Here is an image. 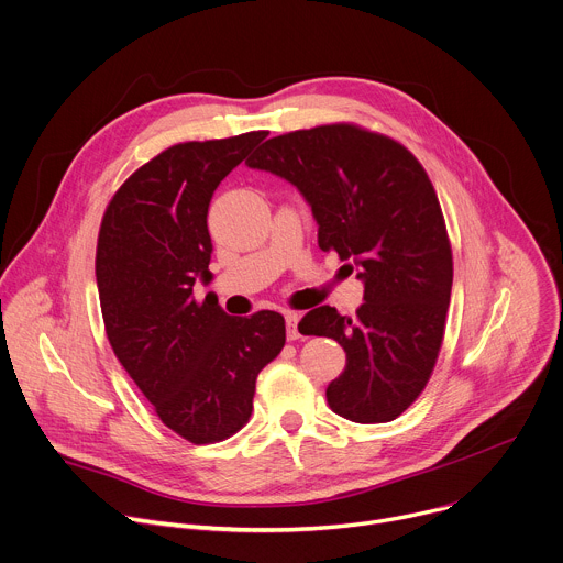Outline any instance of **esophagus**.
I'll use <instances>...</instances> for the list:
<instances>
[{
	"instance_id": "obj_1",
	"label": "esophagus",
	"mask_w": 563,
	"mask_h": 563,
	"mask_svg": "<svg viewBox=\"0 0 563 563\" xmlns=\"http://www.w3.org/2000/svg\"><path fill=\"white\" fill-rule=\"evenodd\" d=\"M298 321H300V314H296V312H287V314H285V328H287V339H289V341H294V339L300 336V332H298Z\"/></svg>"
}]
</instances>
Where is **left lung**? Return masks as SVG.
<instances>
[{"label": "left lung", "mask_w": 563, "mask_h": 563, "mask_svg": "<svg viewBox=\"0 0 563 563\" xmlns=\"http://www.w3.org/2000/svg\"><path fill=\"white\" fill-rule=\"evenodd\" d=\"M246 166L296 186L319 224V246L364 283L354 319L321 305L298 323L300 334L334 339L345 352L325 390L330 408L360 424L395 420L431 377L453 283L424 168L397 141L345 123L274 136Z\"/></svg>", "instance_id": "left-lung-1"}]
</instances>
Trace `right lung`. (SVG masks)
Wrapping results in <instances>:
<instances>
[{
	"mask_svg": "<svg viewBox=\"0 0 563 563\" xmlns=\"http://www.w3.org/2000/svg\"><path fill=\"white\" fill-rule=\"evenodd\" d=\"M265 132L179 143L141 166L112 197L96 249L106 332L121 366L159 420L192 444L240 431L258 373L285 345V319L229 317L209 285V203Z\"/></svg>",
	"mask_w": 563,
	"mask_h": 563,
	"instance_id": "1",
	"label": "right lung"
}]
</instances>
